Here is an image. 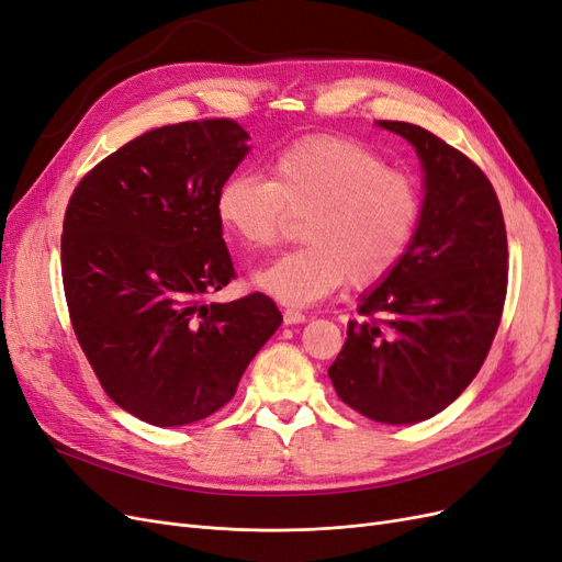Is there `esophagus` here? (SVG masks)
Returning a JSON list of instances; mask_svg holds the SVG:
<instances>
[{
	"mask_svg": "<svg viewBox=\"0 0 562 562\" xmlns=\"http://www.w3.org/2000/svg\"><path fill=\"white\" fill-rule=\"evenodd\" d=\"M283 321H285V325H297V323H304L306 316L302 312H297V308H283Z\"/></svg>",
	"mask_w": 562,
	"mask_h": 562,
	"instance_id": "1",
	"label": "esophagus"
}]
</instances>
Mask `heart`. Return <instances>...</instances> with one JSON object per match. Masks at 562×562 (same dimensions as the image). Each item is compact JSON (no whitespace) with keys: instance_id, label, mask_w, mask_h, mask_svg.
<instances>
[{"instance_id":"heart-1","label":"heart","mask_w":562,"mask_h":562,"mask_svg":"<svg viewBox=\"0 0 562 562\" xmlns=\"http://www.w3.org/2000/svg\"><path fill=\"white\" fill-rule=\"evenodd\" d=\"M420 188L379 153L308 137L269 162V179L237 173L216 190L221 227L250 254L272 248L288 216H304L300 246L256 274L285 304H314L346 281L367 288L402 262L420 223Z\"/></svg>"}]
</instances>
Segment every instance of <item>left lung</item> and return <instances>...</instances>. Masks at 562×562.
I'll use <instances>...</instances> for the list:
<instances>
[{
    "label": "left lung",
    "mask_w": 562,
    "mask_h": 562,
    "mask_svg": "<svg viewBox=\"0 0 562 562\" xmlns=\"http://www.w3.org/2000/svg\"><path fill=\"white\" fill-rule=\"evenodd\" d=\"M379 127L418 153L420 223L402 262L362 295L327 374L358 414L406 425L447 409L486 360L507 297V229L468 156L412 123Z\"/></svg>",
    "instance_id": "8db88e82"
}]
</instances>
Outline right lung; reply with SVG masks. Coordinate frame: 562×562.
Instances as JSON below:
<instances>
[{"instance_id":"right-lung-1","label":"right lung","mask_w":562,"mask_h":562,"mask_svg":"<svg viewBox=\"0 0 562 562\" xmlns=\"http://www.w3.org/2000/svg\"><path fill=\"white\" fill-rule=\"evenodd\" d=\"M246 142L229 119L150 130L92 167L67 204L76 339L106 395L158 428L218 412L283 321L262 293L204 302L235 279L214 202Z\"/></svg>"}]
</instances>
